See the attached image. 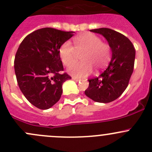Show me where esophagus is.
I'll list each match as a JSON object with an SVG mask.
<instances>
[{"label": "esophagus", "instance_id": "1", "mask_svg": "<svg viewBox=\"0 0 152 152\" xmlns=\"http://www.w3.org/2000/svg\"><path fill=\"white\" fill-rule=\"evenodd\" d=\"M72 79H73V80L76 81V82H80V81H81V79H79V78L74 77V76H73V77H72Z\"/></svg>", "mask_w": 152, "mask_h": 152}]
</instances>
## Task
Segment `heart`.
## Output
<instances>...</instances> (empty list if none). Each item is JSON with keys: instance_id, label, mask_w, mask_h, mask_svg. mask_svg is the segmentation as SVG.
I'll return each instance as SVG.
<instances>
[{"instance_id": "1", "label": "heart", "mask_w": 152, "mask_h": 152, "mask_svg": "<svg viewBox=\"0 0 152 152\" xmlns=\"http://www.w3.org/2000/svg\"><path fill=\"white\" fill-rule=\"evenodd\" d=\"M74 46L70 42H65L59 48V56L65 66L75 61L78 54L83 53V62L72 65L67 70L76 77H85L91 73L93 67L100 69L108 63L110 58V48L107 44L102 42L99 37L88 32L76 37Z\"/></svg>"}]
</instances>
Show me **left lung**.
<instances>
[{"instance_id":"left-lung-1","label":"left lung","mask_w":152,"mask_h":152,"mask_svg":"<svg viewBox=\"0 0 152 152\" xmlns=\"http://www.w3.org/2000/svg\"><path fill=\"white\" fill-rule=\"evenodd\" d=\"M91 31L107 39L112 58L108 67L99 76L88 79L89 86L85 94L97 102H110L120 97L129 85L134 66L135 49L127 37L117 31L108 28Z\"/></svg>"}]
</instances>
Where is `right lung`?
I'll use <instances>...</instances> for the list:
<instances>
[{
  "label": "right lung",
  "mask_w": 152,
  "mask_h": 152,
  "mask_svg": "<svg viewBox=\"0 0 152 152\" xmlns=\"http://www.w3.org/2000/svg\"><path fill=\"white\" fill-rule=\"evenodd\" d=\"M73 35L55 28L37 29L24 38L16 52L15 73L20 90L35 107L46 110L61 98L62 84L71 77L64 70L59 48Z\"/></svg>",
  "instance_id": "1"
}]
</instances>
